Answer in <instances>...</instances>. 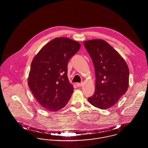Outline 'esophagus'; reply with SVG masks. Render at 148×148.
Segmentation results:
<instances>
[{
	"label": "esophagus",
	"instance_id": "34e87169",
	"mask_svg": "<svg viewBox=\"0 0 148 148\" xmlns=\"http://www.w3.org/2000/svg\"><path fill=\"white\" fill-rule=\"evenodd\" d=\"M77 86H81L83 85V83H76Z\"/></svg>",
	"mask_w": 148,
	"mask_h": 148
}]
</instances>
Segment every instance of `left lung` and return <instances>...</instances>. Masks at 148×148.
<instances>
[{"label":"left lung","instance_id":"8db88e82","mask_svg":"<svg viewBox=\"0 0 148 148\" xmlns=\"http://www.w3.org/2000/svg\"><path fill=\"white\" fill-rule=\"evenodd\" d=\"M84 45L92 60L96 76L95 93L88 100L96 108H109L127 90V65L119 52L103 39L85 41Z\"/></svg>","mask_w":148,"mask_h":148}]
</instances>
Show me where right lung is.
<instances>
[{
    "instance_id": "right-lung-1",
    "label": "right lung",
    "mask_w": 148,
    "mask_h": 148,
    "mask_svg": "<svg viewBox=\"0 0 148 148\" xmlns=\"http://www.w3.org/2000/svg\"><path fill=\"white\" fill-rule=\"evenodd\" d=\"M80 46L71 39L56 38L47 43L33 59L28 85L45 110H59L70 100L73 87L67 76L68 63Z\"/></svg>"
}]
</instances>
